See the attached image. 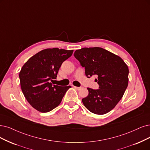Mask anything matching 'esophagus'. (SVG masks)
I'll list each match as a JSON object with an SVG mask.
<instances>
[{"label": "esophagus", "instance_id": "esophagus-1", "mask_svg": "<svg viewBox=\"0 0 150 150\" xmlns=\"http://www.w3.org/2000/svg\"><path fill=\"white\" fill-rule=\"evenodd\" d=\"M74 87L77 90H80L81 89V87H78V86H74Z\"/></svg>", "mask_w": 150, "mask_h": 150}]
</instances>
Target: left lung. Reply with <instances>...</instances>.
<instances>
[{
	"label": "left lung",
	"instance_id": "obj_1",
	"mask_svg": "<svg viewBox=\"0 0 150 150\" xmlns=\"http://www.w3.org/2000/svg\"><path fill=\"white\" fill-rule=\"evenodd\" d=\"M75 57L85 69L88 78L96 75L99 89L88 88V95L82 99L92 113L103 115L113 109L122 98L129 83V68L118 55L101 47L76 50Z\"/></svg>",
	"mask_w": 150,
	"mask_h": 150
}]
</instances>
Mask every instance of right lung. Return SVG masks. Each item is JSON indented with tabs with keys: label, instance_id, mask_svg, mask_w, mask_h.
Masks as SVG:
<instances>
[{
	"label": "right lung",
	"instance_id": "1",
	"mask_svg": "<svg viewBox=\"0 0 150 150\" xmlns=\"http://www.w3.org/2000/svg\"><path fill=\"white\" fill-rule=\"evenodd\" d=\"M73 50L46 49L33 55L23 65L19 77L22 92L31 106L41 112L57 107L71 87L52 85L61 65L72 55Z\"/></svg>",
	"mask_w": 150,
	"mask_h": 150
}]
</instances>
